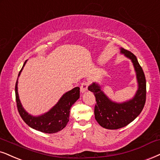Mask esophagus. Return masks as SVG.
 <instances>
[{"mask_svg": "<svg viewBox=\"0 0 160 160\" xmlns=\"http://www.w3.org/2000/svg\"><path fill=\"white\" fill-rule=\"evenodd\" d=\"M88 82H82L81 84V86H80V92L82 93V94H83L84 92H86L87 91V88H88Z\"/></svg>", "mask_w": 160, "mask_h": 160, "instance_id": "34e87169", "label": "esophagus"}]
</instances>
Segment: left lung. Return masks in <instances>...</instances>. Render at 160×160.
I'll list each match as a JSON object with an SVG mask.
<instances>
[{
    "label": "left lung",
    "mask_w": 160,
    "mask_h": 160,
    "mask_svg": "<svg viewBox=\"0 0 160 160\" xmlns=\"http://www.w3.org/2000/svg\"><path fill=\"white\" fill-rule=\"evenodd\" d=\"M120 50V54L132 62L136 73L137 89L134 97L124 102H116L105 94L98 82H93L88 87V91L92 92L96 98L95 120L102 128L112 130L122 128L134 121L142 111L146 99L145 74L136 56L122 47Z\"/></svg>",
    "instance_id": "obj_1"
}]
</instances>
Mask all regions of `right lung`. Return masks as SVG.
<instances>
[{
    "label": "right lung",
    "instance_id": "right-lung-1",
    "mask_svg": "<svg viewBox=\"0 0 160 160\" xmlns=\"http://www.w3.org/2000/svg\"><path fill=\"white\" fill-rule=\"evenodd\" d=\"M26 62L27 60H26L21 70L20 71L18 78L21 75ZM18 78L15 84L16 102L18 112L24 122L32 128L47 134H54L65 128L69 121L71 107L80 98V88L75 87L73 89L66 92L62 95L58 102L48 112L38 116H34L29 114L22 106L18 94Z\"/></svg>",
    "mask_w": 160,
    "mask_h": 160
}]
</instances>
